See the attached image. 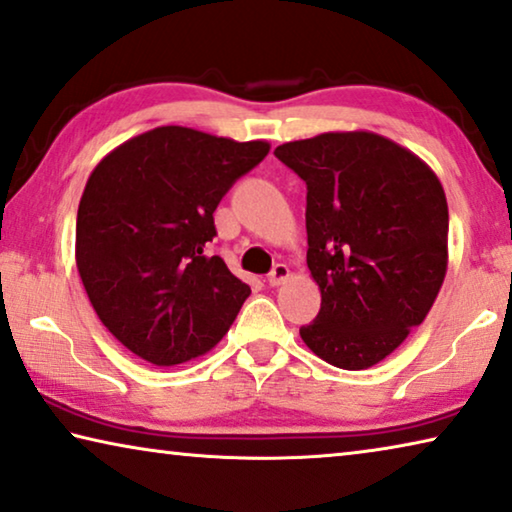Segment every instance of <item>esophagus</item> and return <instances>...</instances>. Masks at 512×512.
Listing matches in <instances>:
<instances>
[{
  "label": "esophagus",
  "instance_id": "34e87169",
  "mask_svg": "<svg viewBox=\"0 0 512 512\" xmlns=\"http://www.w3.org/2000/svg\"><path fill=\"white\" fill-rule=\"evenodd\" d=\"M287 278H289V266L287 264H275L273 271L269 273V285L280 287Z\"/></svg>",
  "mask_w": 512,
  "mask_h": 512
}]
</instances>
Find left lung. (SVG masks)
Returning <instances> with one entry per match:
<instances>
[{
  "label": "left lung",
  "mask_w": 512,
  "mask_h": 512,
  "mask_svg": "<svg viewBox=\"0 0 512 512\" xmlns=\"http://www.w3.org/2000/svg\"><path fill=\"white\" fill-rule=\"evenodd\" d=\"M307 184V266L321 310L300 337L332 367L385 360L431 312L449 262V207L417 154L373 132L282 143Z\"/></svg>",
  "instance_id": "obj_1"
}]
</instances>
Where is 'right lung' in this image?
Here are the masks:
<instances>
[{"instance_id": "obj_1", "label": "right lung", "mask_w": 512, "mask_h": 512, "mask_svg": "<svg viewBox=\"0 0 512 512\" xmlns=\"http://www.w3.org/2000/svg\"><path fill=\"white\" fill-rule=\"evenodd\" d=\"M271 145L166 125L118 145L88 177L75 257L93 310L120 344L157 367L221 342L250 287L207 246L214 212Z\"/></svg>"}]
</instances>
